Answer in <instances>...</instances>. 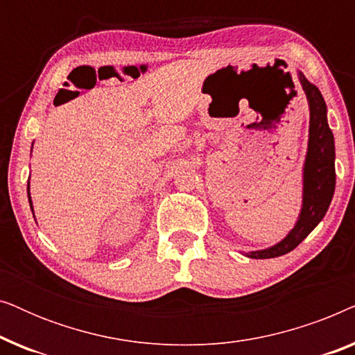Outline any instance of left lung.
<instances>
[{"label":"left lung","instance_id":"obj_1","mask_svg":"<svg viewBox=\"0 0 355 355\" xmlns=\"http://www.w3.org/2000/svg\"><path fill=\"white\" fill-rule=\"evenodd\" d=\"M300 85L307 95L310 110L309 147L304 163V196L302 210L295 226L278 244L263 250H254L245 254L250 259H275L294 250L315 226L323 220L331 203L336 171H334V137L327 121V103L322 94L313 84L305 79L299 71Z\"/></svg>","mask_w":355,"mask_h":355}]
</instances>
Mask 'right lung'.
Masks as SVG:
<instances>
[{"label":"right lung","instance_id":"1","mask_svg":"<svg viewBox=\"0 0 355 355\" xmlns=\"http://www.w3.org/2000/svg\"><path fill=\"white\" fill-rule=\"evenodd\" d=\"M27 193H28V203H31V208L33 210V207H32V198H31V184H27Z\"/></svg>","mask_w":355,"mask_h":355}]
</instances>
